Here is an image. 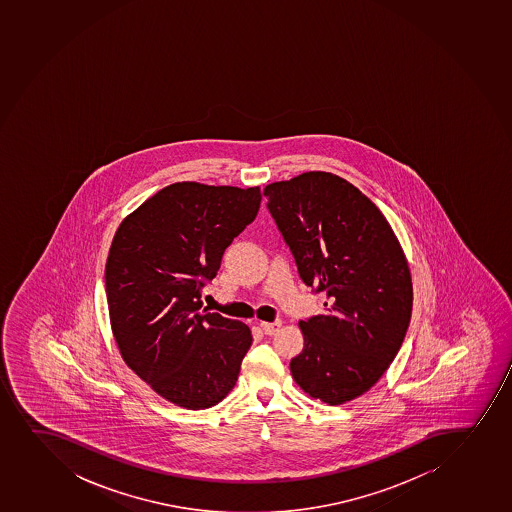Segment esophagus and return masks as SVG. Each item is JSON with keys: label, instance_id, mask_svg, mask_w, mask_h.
Returning a JSON list of instances; mask_svg holds the SVG:
<instances>
[{"label": "esophagus", "instance_id": "34e87169", "mask_svg": "<svg viewBox=\"0 0 512 512\" xmlns=\"http://www.w3.org/2000/svg\"><path fill=\"white\" fill-rule=\"evenodd\" d=\"M260 326H262V330H264L265 335H275L277 331L281 330L282 323L277 319V321H272V323L264 321V323H260Z\"/></svg>", "mask_w": 512, "mask_h": 512}]
</instances>
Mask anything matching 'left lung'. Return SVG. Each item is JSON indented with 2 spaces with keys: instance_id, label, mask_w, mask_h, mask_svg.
I'll use <instances>...</instances> for the list:
<instances>
[{
  "instance_id": "obj_1",
  "label": "left lung",
  "mask_w": 512,
  "mask_h": 512,
  "mask_svg": "<svg viewBox=\"0 0 512 512\" xmlns=\"http://www.w3.org/2000/svg\"><path fill=\"white\" fill-rule=\"evenodd\" d=\"M264 196L304 284L328 297L325 313L299 321L304 348L292 379L330 406L353 401L389 369L411 321L401 243L380 209L331 172L272 182Z\"/></svg>"
}]
</instances>
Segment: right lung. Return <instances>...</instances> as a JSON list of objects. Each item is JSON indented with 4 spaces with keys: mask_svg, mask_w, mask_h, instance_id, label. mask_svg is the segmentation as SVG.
Segmentation results:
<instances>
[{
    "mask_svg": "<svg viewBox=\"0 0 512 512\" xmlns=\"http://www.w3.org/2000/svg\"><path fill=\"white\" fill-rule=\"evenodd\" d=\"M260 187L176 182L121 221L106 260V299L121 358L159 396L208 409L237 384L252 333L208 313L201 289L259 213Z\"/></svg>",
    "mask_w": 512,
    "mask_h": 512,
    "instance_id": "add662e5",
    "label": "right lung"
}]
</instances>
